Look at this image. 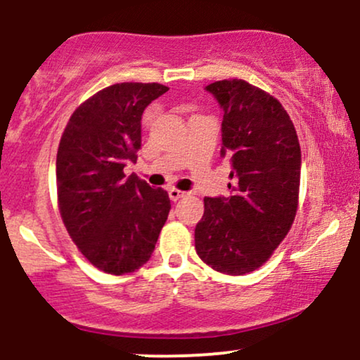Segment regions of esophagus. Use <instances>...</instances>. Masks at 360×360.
Masks as SVG:
<instances>
[{"label": "esophagus", "mask_w": 360, "mask_h": 360, "mask_svg": "<svg viewBox=\"0 0 360 360\" xmlns=\"http://www.w3.org/2000/svg\"><path fill=\"white\" fill-rule=\"evenodd\" d=\"M183 196H186V193H184V191H179V189H174V188L169 189V198H171L172 201L181 200V198H183Z\"/></svg>", "instance_id": "1"}]
</instances>
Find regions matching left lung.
<instances>
[{
    "mask_svg": "<svg viewBox=\"0 0 360 360\" xmlns=\"http://www.w3.org/2000/svg\"><path fill=\"white\" fill-rule=\"evenodd\" d=\"M223 110L221 157L232 162L230 196L205 198L194 247L210 267L242 276L271 257L296 217L301 148L283 105L243 79L205 88Z\"/></svg>",
    "mask_w": 360,
    "mask_h": 360,
    "instance_id": "8db88e82",
    "label": "left lung"
}]
</instances>
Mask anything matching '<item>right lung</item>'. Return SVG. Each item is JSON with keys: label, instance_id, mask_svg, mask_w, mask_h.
Returning a JSON list of instances; mask_svg holds the SVG:
<instances>
[{"label": "right lung", "instance_id": "right-lung-1", "mask_svg": "<svg viewBox=\"0 0 360 360\" xmlns=\"http://www.w3.org/2000/svg\"><path fill=\"white\" fill-rule=\"evenodd\" d=\"M157 82H120L72 113L57 150L60 217L86 259L108 274L137 271L150 259L171 200L123 167L137 160L140 120L166 93Z\"/></svg>", "mask_w": 360, "mask_h": 360}]
</instances>
